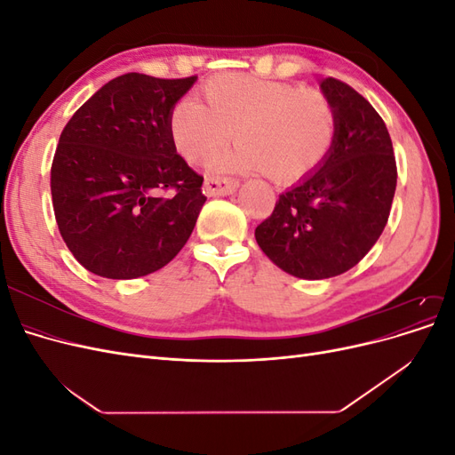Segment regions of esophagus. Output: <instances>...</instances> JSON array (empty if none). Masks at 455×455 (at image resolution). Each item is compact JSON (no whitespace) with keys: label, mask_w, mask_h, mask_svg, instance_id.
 Segmentation results:
<instances>
[{"label":"esophagus","mask_w":455,"mask_h":455,"mask_svg":"<svg viewBox=\"0 0 455 455\" xmlns=\"http://www.w3.org/2000/svg\"><path fill=\"white\" fill-rule=\"evenodd\" d=\"M239 188L237 180H231V178H206L203 186V194L206 197H220V196H231L235 194Z\"/></svg>","instance_id":"obj_1"}]
</instances>
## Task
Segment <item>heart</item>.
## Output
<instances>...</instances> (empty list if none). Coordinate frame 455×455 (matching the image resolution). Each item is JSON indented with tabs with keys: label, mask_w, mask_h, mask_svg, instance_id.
Returning a JSON list of instances; mask_svg holds the SVG:
<instances>
[{
	"label": "heart",
	"mask_w": 455,
	"mask_h": 455,
	"mask_svg": "<svg viewBox=\"0 0 455 455\" xmlns=\"http://www.w3.org/2000/svg\"><path fill=\"white\" fill-rule=\"evenodd\" d=\"M204 99H182L171 112L172 142L189 163L209 161L235 131L239 146L212 167L291 186L319 171L336 142L334 106L316 89L224 74L204 85Z\"/></svg>",
	"instance_id": "heart-1"
}]
</instances>
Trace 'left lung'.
<instances>
[{
    "label": "left lung",
    "instance_id": "8db88e82",
    "mask_svg": "<svg viewBox=\"0 0 455 455\" xmlns=\"http://www.w3.org/2000/svg\"><path fill=\"white\" fill-rule=\"evenodd\" d=\"M338 132L321 169L279 196L254 235L264 254L299 279L346 273L368 254L387 224L396 163L387 127L347 84L326 77Z\"/></svg>",
    "mask_w": 455,
    "mask_h": 455
}]
</instances>
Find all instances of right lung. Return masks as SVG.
<instances>
[{
	"instance_id": "add662e5",
	"label": "right lung",
	"mask_w": 455,
	"mask_h": 455,
	"mask_svg": "<svg viewBox=\"0 0 455 455\" xmlns=\"http://www.w3.org/2000/svg\"><path fill=\"white\" fill-rule=\"evenodd\" d=\"M196 76H119L68 121L51 196L68 249L106 279H136L182 251L206 197L203 176L176 154L171 112Z\"/></svg>"
}]
</instances>
